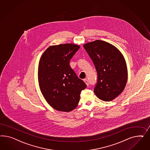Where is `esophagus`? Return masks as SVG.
<instances>
[{
	"label": "esophagus",
	"instance_id": "34e87169",
	"mask_svg": "<svg viewBox=\"0 0 150 150\" xmlns=\"http://www.w3.org/2000/svg\"><path fill=\"white\" fill-rule=\"evenodd\" d=\"M83 81L85 82V83L86 84L87 86H89V83H88V80H87L86 79H84Z\"/></svg>",
	"mask_w": 150,
	"mask_h": 150
}]
</instances>
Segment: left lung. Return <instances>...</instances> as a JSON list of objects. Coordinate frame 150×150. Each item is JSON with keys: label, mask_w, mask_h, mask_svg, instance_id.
<instances>
[{"label": "left lung", "mask_w": 150, "mask_h": 150, "mask_svg": "<svg viewBox=\"0 0 150 150\" xmlns=\"http://www.w3.org/2000/svg\"><path fill=\"white\" fill-rule=\"evenodd\" d=\"M83 47L97 73L96 95L106 102L113 100L123 92L127 82V66L123 55L114 45L100 40L87 43Z\"/></svg>", "instance_id": "left-lung-1"}]
</instances>
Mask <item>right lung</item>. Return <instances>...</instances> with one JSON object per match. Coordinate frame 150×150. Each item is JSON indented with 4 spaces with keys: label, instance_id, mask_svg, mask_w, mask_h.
<instances>
[{
    "label": "right lung",
    "instance_id": "add662e5",
    "mask_svg": "<svg viewBox=\"0 0 150 150\" xmlns=\"http://www.w3.org/2000/svg\"><path fill=\"white\" fill-rule=\"evenodd\" d=\"M80 45L65 43L49 47L38 65V79L47 103L59 111L68 112L77 106L86 85L77 77L69 63Z\"/></svg>",
    "mask_w": 150,
    "mask_h": 150
}]
</instances>
